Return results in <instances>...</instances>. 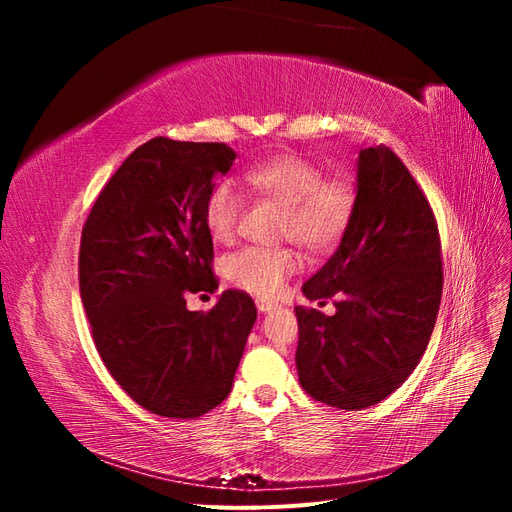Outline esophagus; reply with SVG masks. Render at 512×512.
Instances as JSON below:
<instances>
[{
	"label": "esophagus",
	"instance_id": "34e87169",
	"mask_svg": "<svg viewBox=\"0 0 512 512\" xmlns=\"http://www.w3.org/2000/svg\"><path fill=\"white\" fill-rule=\"evenodd\" d=\"M256 307H258V312L267 314V312H271V309H275V307H277V303L267 301V299H256Z\"/></svg>",
	"mask_w": 512,
	"mask_h": 512
}]
</instances>
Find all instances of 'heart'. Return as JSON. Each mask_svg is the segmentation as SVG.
Segmentation results:
<instances>
[{
	"label": "heart",
	"instance_id": "b5f03b06",
	"mask_svg": "<svg viewBox=\"0 0 512 512\" xmlns=\"http://www.w3.org/2000/svg\"><path fill=\"white\" fill-rule=\"evenodd\" d=\"M254 190L284 207L280 235L312 252H327L339 243L352 220L356 190L346 177H322V168L301 153H277L245 168ZM245 196L232 179H218L205 198V226L218 243L237 237ZM303 258L292 247H241L224 260V273L241 290L277 297Z\"/></svg>",
	"mask_w": 512,
	"mask_h": 512
}]
</instances>
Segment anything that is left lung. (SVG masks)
Here are the masks:
<instances>
[{
  "mask_svg": "<svg viewBox=\"0 0 512 512\" xmlns=\"http://www.w3.org/2000/svg\"><path fill=\"white\" fill-rule=\"evenodd\" d=\"M337 312L294 307L297 369L309 397L339 410L380 404L427 350L442 299L436 215L389 147L359 151L356 207L337 252L303 286Z\"/></svg>",
  "mask_w": 512,
  "mask_h": 512,
  "instance_id": "1",
  "label": "left lung"
}]
</instances>
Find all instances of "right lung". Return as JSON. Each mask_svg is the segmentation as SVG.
<instances>
[{"label":"right lung","instance_id":"1","mask_svg":"<svg viewBox=\"0 0 512 512\" xmlns=\"http://www.w3.org/2000/svg\"><path fill=\"white\" fill-rule=\"evenodd\" d=\"M237 153L224 143L156 136L108 179L81 235L79 286L106 369L138 406L203 416L228 397L256 320L247 292L224 290L209 312L185 297L215 292L205 198Z\"/></svg>","mask_w":512,"mask_h":512}]
</instances>
